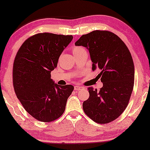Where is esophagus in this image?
Listing matches in <instances>:
<instances>
[{
    "mask_svg": "<svg viewBox=\"0 0 150 150\" xmlns=\"http://www.w3.org/2000/svg\"><path fill=\"white\" fill-rule=\"evenodd\" d=\"M82 89V86H75L74 87V90L75 91H79L81 90Z\"/></svg>",
    "mask_w": 150,
    "mask_h": 150,
    "instance_id": "esophagus-1",
    "label": "esophagus"
}]
</instances>
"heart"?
I'll return each instance as SVG.
<instances>
[{
  "mask_svg": "<svg viewBox=\"0 0 150 150\" xmlns=\"http://www.w3.org/2000/svg\"><path fill=\"white\" fill-rule=\"evenodd\" d=\"M84 50V49L83 48V47H79V46H76V47H73V55H75V54L76 53H78L79 52H82V51Z\"/></svg>",
  "mask_w": 150,
  "mask_h": 150,
  "instance_id": "obj_1",
  "label": "heart"
}]
</instances>
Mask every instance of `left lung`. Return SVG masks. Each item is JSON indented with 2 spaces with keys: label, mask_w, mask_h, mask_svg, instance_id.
Listing matches in <instances>:
<instances>
[{
  "label": "left lung",
  "mask_w": 150,
  "mask_h": 150,
  "mask_svg": "<svg viewBox=\"0 0 150 150\" xmlns=\"http://www.w3.org/2000/svg\"><path fill=\"white\" fill-rule=\"evenodd\" d=\"M75 44L89 50L92 70L100 69L98 76L103 83L99 91L88 88L84 113L98 124L113 121L128 106L134 85V64L128 47L117 35L103 30L83 35Z\"/></svg>",
  "instance_id": "1"
}]
</instances>
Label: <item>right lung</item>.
<instances>
[{
  "label": "right lung",
  "instance_id": "obj_1",
  "mask_svg": "<svg viewBox=\"0 0 150 150\" xmlns=\"http://www.w3.org/2000/svg\"><path fill=\"white\" fill-rule=\"evenodd\" d=\"M72 35L41 33L22 44L13 66V84L25 110L41 122H49L64 112L74 87L59 86L51 79L60 55L71 42Z\"/></svg>",
  "mask_w": 150,
  "mask_h": 150
}]
</instances>
